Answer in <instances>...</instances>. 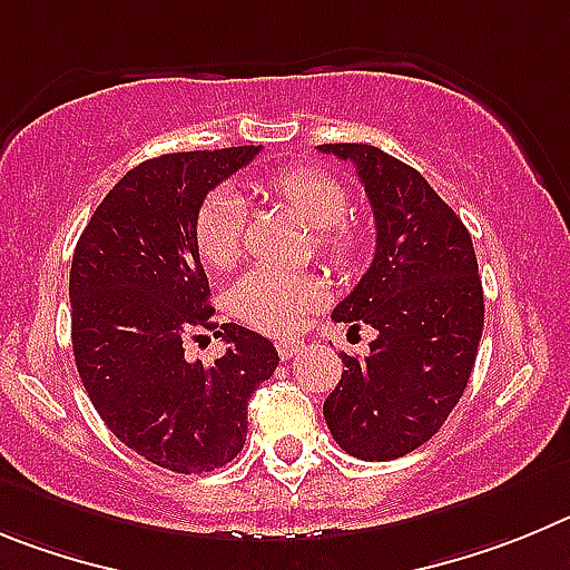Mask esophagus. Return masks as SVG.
Returning <instances> with one entry per match:
<instances>
[{
	"instance_id": "1",
	"label": "esophagus",
	"mask_w": 570,
	"mask_h": 570,
	"mask_svg": "<svg viewBox=\"0 0 570 570\" xmlns=\"http://www.w3.org/2000/svg\"><path fill=\"white\" fill-rule=\"evenodd\" d=\"M304 352V343L301 341H281L278 343V355L284 357V361H292L295 355H301Z\"/></svg>"
}]
</instances>
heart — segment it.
Here are the masks:
<instances>
[{
	"label": "heart",
	"mask_w": 570,
	"mask_h": 570,
	"mask_svg": "<svg viewBox=\"0 0 570 570\" xmlns=\"http://www.w3.org/2000/svg\"><path fill=\"white\" fill-rule=\"evenodd\" d=\"M261 187L284 202L292 213L317 229L315 247L332 264H346L361 247V235L346 224L348 189L341 178L321 167L295 164L264 178ZM198 255L213 269H229L244 253V202L233 189H215L196 213ZM323 281L315 273L255 266L229 289V306L240 321L261 332L289 335L301 330L306 315L323 304Z\"/></svg>",
	"instance_id": "obj_1"
}]
</instances>
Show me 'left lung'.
I'll return each mask as SVG.
<instances>
[{
	"instance_id": "1",
	"label": "left lung",
	"mask_w": 570,
	"mask_h": 570,
	"mask_svg": "<svg viewBox=\"0 0 570 570\" xmlns=\"http://www.w3.org/2000/svg\"><path fill=\"white\" fill-rule=\"evenodd\" d=\"M321 150L355 164L377 229L372 266L332 312L377 337L366 357L343 352L323 417L352 458H403L438 434L474 368L485 317L474 244L414 167L372 145Z\"/></svg>"
}]
</instances>
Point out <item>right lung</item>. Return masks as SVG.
I'll list each match as a JSON object with an SVG mask.
<instances>
[{"instance_id":"right-lung-1","label":"right lung","mask_w":570,"mask_h":570,"mask_svg":"<svg viewBox=\"0 0 570 570\" xmlns=\"http://www.w3.org/2000/svg\"><path fill=\"white\" fill-rule=\"evenodd\" d=\"M261 147L167 153L132 167L96 207L70 264V335L85 392L127 449L202 474L238 458L247 403L278 366L273 341L222 323L196 247V213ZM193 328L230 343L209 367L183 357Z\"/></svg>"}]
</instances>
